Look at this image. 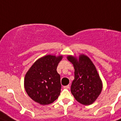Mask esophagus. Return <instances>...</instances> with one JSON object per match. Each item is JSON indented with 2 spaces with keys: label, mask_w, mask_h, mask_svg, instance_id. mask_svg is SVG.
<instances>
[{
  "label": "esophagus",
  "mask_w": 121,
  "mask_h": 121,
  "mask_svg": "<svg viewBox=\"0 0 121 121\" xmlns=\"http://www.w3.org/2000/svg\"><path fill=\"white\" fill-rule=\"evenodd\" d=\"M64 88H66V89H68V88H70V85H66V86H64Z\"/></svg>",
  "instance_id": "obj_1"
}]
</instances>
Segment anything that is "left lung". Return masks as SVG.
Wrapping results in <instances>:
<instances>
[{"label": "left lung", "mask_w": 121, "mask_h": 121, "mask_svg": "<svg viewBox=\"0 0 121 121\" xmlns=\"http://www.w3.org/2000/svg\"><path fill=\"white\" fill-rule=\"evenodd\" d=\"M67 59L74 68L71 93L79 103L85 105L92 104L102 89V81L95 65L84 54L80 55L78 59L72 56H67Z\"/></svg>", "instance_id": "8db88e82"}]
</instances>
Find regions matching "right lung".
<instances>
[{"label": "right lung", "mask_w": 121, "mask_h": 121, "mask_svg": "<svg viewBox=\"0 0 121 121\" xmlns=\"http://www.w3.org/2000/svg\"><path fill=\"white\" fill-rule=\"evenodd\" d=\"M62 56L47 55L37 60L25 74L24 86L28 95L41 105L53 103L60 93V77L57 72Z\"/></svg>", "instance_id": "right-lung-1"}]
</instances>
